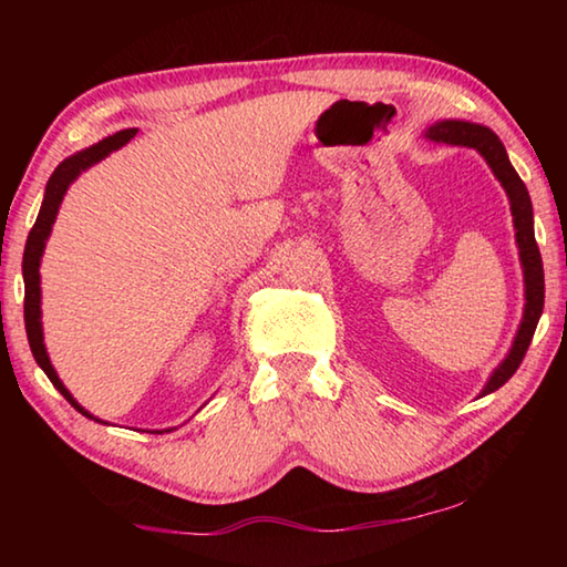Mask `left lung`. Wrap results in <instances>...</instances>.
<instances>
[{"instance_id": "1", "label": "left lung", "mask_w": 567, "mask_h": 567, "mask_svg": "<svg viewBox=\"0 0 567 567\" xmlns=\"http://www.w3.org/2000/svg\"><path fill=\"white\" fill-rule=\"evenodd\" d=\"M425 140L437 142V145L475 150L477 155L487 162V167L493 169L495 179L501 182L505 189L507 203H511L515 245H517V255H520L523 282H525V307H523V320L517 324L511 350H507L503 362L491 372V378H487L483 390H480L477 398H485L497 388H503L505 382L515 375V370L520 368L525 352L530 348L537 320H540L543 315L545 277H543L540 249H537L535 229H533V203H530V195H527L525 182L517 177L515 167L511 165V159H507V152L503 147L501 137H497L491 127H483V124L465 122V120H443V122H435L433 127L425 132Z\"/></svg>"}]
</instances>
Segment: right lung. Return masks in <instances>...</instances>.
<instances>
[{"label": "right lung", "instance_id": "1", "mask_svg": "<svg viewBox=\"0 0 567 567\" xmlns=\"http://www.w3.org/2000/svg\"><path fill=\"white\" fill-rule=\"evenodd\" d=\"M137 134V130H122V132H114L112 137H104L97 145H92L87 150H80L74 152L72 157L62 159L56 169L52 172L50 182H47L44 187V199H42V207H40V215H37V223L32 227L30 237H27V245H24V260H22V275H24V328H27V340H30V348L32 354L40 368L44 370V375L52 380V385L62 392L66 398V402H72L74 410H80L84 417L90 420H97L102 425H107V422L94 417L90 410H84L80 402L74 400V395L70 390L64 388V382L56 375L54 364L50 360V354H47L44 348V330H42V277H40V265H42V255H44V247H47V239L52 235V225L56 219V213H60V205L66 195V189H70L72 182L82 175V172H87L90 167L97 165L104 157H110L114 150H120L127 145V142ZM172 430V427H169ZM169 430H152V433H169Z\"/></svg>", "mask_w": 567, "mask_h": 567}]
</instances>
